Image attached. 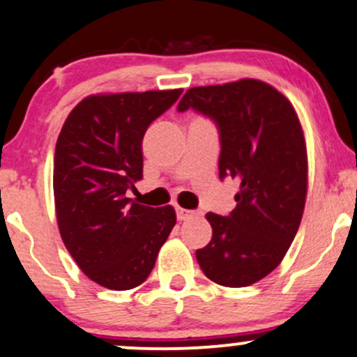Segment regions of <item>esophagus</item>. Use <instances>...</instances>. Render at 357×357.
I'll list each match as a JSON object with an SVG mask.
<instances>
[{
    "label": "esophagus",
    "instance_id": "34e87169",
    "mask_svg": "<svg viewBox=\"0 0 357 357\" xmlns=\"http://www.w3.org/2000/svg\"><path fill=\"white\" fill-rule=\"evenodd\" d=\"M196 213L191 211V210H184L181 206H176V216H178L179 221H184V220H190L195 216Z\"/></svg>",
    "mask_w": 357,
    "mask_h": 357
}]
</instances>
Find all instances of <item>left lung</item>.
I'll use <instances>...</instances> for the list:
<instances>
[{
	"mask_svg": "<svg viewBox=\"0 0 357 357\" xmlns=\"http://www.w3.org/2000/svg\"><path fill=\"white\" fill-rule=\"evenodd\" d=\"M195 109L220 129V178L238 179L230 216L206 213L210 243L196 260L210 280L248 287L284 260L304 215L307 147L301 121L267 82L241 79L188 90L178 110Z\"/></svg>",
	"mask_w": 357,
	"mask_h": 357,
	"instance_id": "1",
	"label": "left lung"
}]
</instances>
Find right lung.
Instances as JSON below:
<instances>
[{"instance_id": "right-lung-1", "label": "right lung", "mask_w": 357, "mask_h": 357, "mask_svg": "<svg viewBox=\"0 0 357 357\" xmlns=\"http://www.w3.org/2000/svg\"><path fill=\"white\" fill-rule=\"evenodd\" d=\"M183 89L93 93L68 114L53 162L56 223L73 260L110 290L141 285L176 225L171 204L126 198L142 179V137Z\"/></svg>"}]
</instances>
